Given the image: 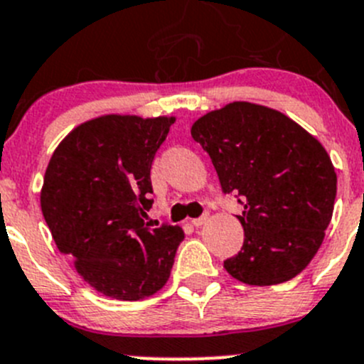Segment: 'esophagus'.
Returning <instances> with one entry per match:
<instances>
[{"instance_id":"34e87169","label":"esophagus","mask_w":364,"mask_h":364,"mask_svg":"<svg viewBox=\"0 0 364 364\" xmlns=\"http://www.w3.org/2000/svg\"><path fill=\"white\" fill-rule=\"evenodd\" d=\"M206 220H208V213H204V215H200L199 218H193L192 225H196V228H199V225H203Z\"/></svg>"}]
</instances>
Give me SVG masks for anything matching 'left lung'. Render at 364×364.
Listing matches in <instances>:
<instances>
[{"label":"left lung","instance_id":"1","mask_svg":"<svg viewBox=\"0 0 364 364\" xmlns=\"http://www.w3.org/2000/svg\"><path fill=\"white\" fill-rule=\"evenodd\" d=\"M222 192L236 193L243 245L224 261L235 279L270 287L301 274L326 236L336 172L322 144L284 114L235 101L197 119Z\"/></svg>","mask_w":364,"mask_h":364}]
</instances>
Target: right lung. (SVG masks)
I'll return each mask as SVG.
<instances>
[{"mask_svg": "<svg viewBox=\"0 0 364 364\" xmlns=\"http://www.w3.org/2000/svg\"><path fill=\"white\" fill-rule=\"evenodd\" d=\"M174 117L103 115L74 128L46 168L41 208L60 252L107 297L140 301L165 287L179 225L151 228V165Z\"/></svg>", "mask_w": 364, "mask_h": 364, "instance_id": "right-lung-1", "label": "right lung"}]
</instances>
